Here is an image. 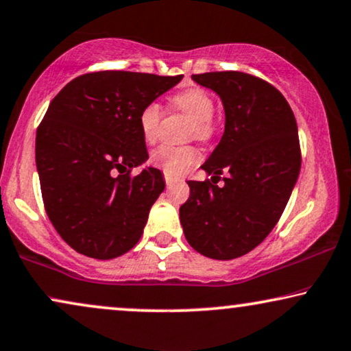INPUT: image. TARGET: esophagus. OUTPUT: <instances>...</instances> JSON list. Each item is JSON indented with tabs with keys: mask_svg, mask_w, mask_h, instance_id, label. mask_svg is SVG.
Segmentation results:
<instances>
[{
	"mask_svg": "<svg viewBox=\"0 0 351 351\" xmlns=\"http://www.w3.org/2000/svg\"><path fill=\"white\" fill-rule=\"evenodd\" d=\"M165 180H166V185H172L176 182V179L169 174H165Z\"/></svg>",
	"mask_w": 351,
	"mask_h": 351,
	"instance_id": "1",
	"label": "esophagus"
}]
</instances>
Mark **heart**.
Instances as JSON below:
<instances>
[{
    "label": "heart",
    "mask_w": 351,
    "mask_h": 351,
    "mask_svg": "<svg viewBox=\"0 0 351 351\" xmlns=\"http://www.w3.org/2000/svg\"><path fill=\"white\" fill-rule=\"evenodd\" d=\"M172 108L192 117L189 135L192 138L208 140L213 135V116L216 111L215 98L203 88H189L177 93L171 99ZM162 117V109L158 103H149L138 116V125L143 140L153 143L156 140L158 127ZM199 154L192 147H171L162 145L152 153V162L169 176H182L198 162Z\"/></svg>",
    "instance_id": "heart-1"
}]
</instances>
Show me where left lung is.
<instances>
[{"instance_id":"left-lung-1","label":"left lung","mask_w":351,"mask_h":351,"mask_svg":"<svg viewBox=\"0 0 351 351\" xmlns=\"http://www.w3.org/2000/svg\"><path fill=\"white\" fill-rule=\"evenodd\" d=\"M221 98L226 127L202 169L211 180H189L180 224L190 247L213 259L256 248L284 213L302 167L293 111L279 90L245 72L192 75ZM222 170L230 176L215 184Z\"/></svg>"}]
</instances>
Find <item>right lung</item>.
<instances>
[{"instance_id": "right-lung-1", "label": "right lung", "mask_w": 351, "mask_h": 351, "mask_svg": "<svg viewBox=\"0 0 351 351\" xmlns=\"http://www.w3.org/2000/svg\"><path fill=\"white\" fill-rule=\"evenodd\" d=\"M184 75L101 71L71 80L36 130L35 161L47 215L62 240L85 256L112 259L134 248L165 190L138 125L147 104Z\"/></svg>"}]
</instances>
